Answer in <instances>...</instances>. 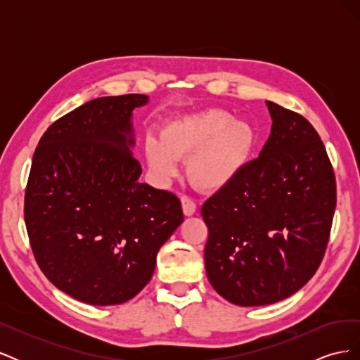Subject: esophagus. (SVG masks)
<instances>
[{
	"mask_svg": "<svg viewBox=\"0 0 360 360\" xmlns=\"http://www.w3.org/2000/svg\"><path fill=\"white\" fill-rule=\"evenodd\" d=\"M181 209H183V213L186 216H192L195 212H197V204H195V201L189 197H186V195H183L181 197Z\"/></svg>",
	"mask_w": 360,
	"mask_h": 360,
	"instance_id": "1",
	"label": "esophagus"
}]
</instances>
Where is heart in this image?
Wrapping results in <instances>:
<instances>
[{
    "label": "heart",
    "instance_id": "1",
    "mask_svg": "<svg viewBox=\"0 0 360 360\" xmlns=\"http://www.w3.org/2000/svg\"><path fill=\"white\" fill-rule=\"evenodd\" d=\"M257 146L254 126L233 120L222 110L181 115L162 129L160 139L146 141L150 169L160 179L179 171V159H188V176L202 191L228 186L243 171Z\"/></svg>",
    "mask_w": 360,
    "mask_h": 360
}]
</instances>
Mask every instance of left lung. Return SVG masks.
<instances>
[{
  "instance_id": "8db88e82",
  "label": "left lung",
  "mask_w": 360,
  "mask_h": 360,
  "mask_svg": "<svg viewBox=\"0 0 360 360\" xmlns=\"http://www.w3.org/2000/svg\"><path fill=\"white\" fill-rule=\"evenodd\" d=\"M274 123L257 159L201 209L207 278L238 307L290 297L314 276L336 207L332 163L300 114L266 102Z\"/></svg>"
}]
</instances>
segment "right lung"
<instances>
[{
  "label": "right lung",
  "instance_id": "1",
  "mask_svg": "<svg viewBox=\"0 0 360 360\" xmlns=\"http://www.w3.org/2000/svg\"><path fill=\"white\" fill-rule=\"evenodd\" d=\"M144 94L99 97L52 123L25 189L32 254L58 290L97 307L135 297L183 222L180 200L141 183L132 111Z\"/></svg>",
  "mask_w": 360,
  "mask_h": 360
}]
</instances>
